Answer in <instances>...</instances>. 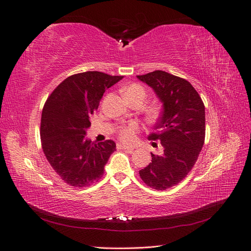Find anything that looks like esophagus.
I'll use <instances>...</instances> for the list:
<instances>
[{
    "mask_svg": "<svg viewBox=\"0 0 251 251\" xmlns=\"http://www.w3.org/2000/svg\"><path fill=\"white\" fill-rule=\"evenodd\" d=\"M117 149H118V150H126V151H128V153H132L133 150H134V148L125 146V144H121V143H118V144H117Z\"/></svg>",
    "mask_w": 251,
    "mask_h": 251,
    "instance_id": "1",
    "label": "esophagus"
}]
</instances>
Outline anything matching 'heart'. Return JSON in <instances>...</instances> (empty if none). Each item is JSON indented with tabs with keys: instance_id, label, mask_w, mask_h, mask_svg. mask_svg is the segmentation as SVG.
I'll return each instance as SVG.
<instances>
[{
	"instance_id": "1",
	"label": "heart",
	"mask_w": 251,
	"mask_h": 251,
	"mask_svg": "<svg viewBox=\"0 0 251 251\" xmlns=\"http://www.w3.org/2000/svg\"><path fill=\"white\" fill-rule=\"evenodd\" d=\"M125 95L127 100H135V98H141L144 100L146 98V91L137 83H133V85L128 86L125 90ZM139 131V126L136 123H130L126 126L119 127L118 130V137L126 143H132L136 140V134Z\"/></svg>"
}]
</instances>
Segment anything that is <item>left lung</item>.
Returning <instances> with one entry per match:
<instances>
[{
  "label": "left lung",
  "instance_id": "left-lung-1",
  "mask_svg": "<svg viewBox=\"0 0 251 251\" xmlns=\"http://www.w3.org/2000/svg\"><path fill=\"white\" fill-rule=\"evenodd\" d=\"M137 78L153 88L163 104L155 133L163 154H151V162L139 171L148 186L164 191L183 180L199 157L205 139V107L199 93L186 79L161 70Z\"/></svg>",
  "mask_w": 251,
  "mask_h": 251
}]
</instances>
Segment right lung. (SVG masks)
Wrapping results in <instances>:
<instances>
[{
    "instance_id": "1",
    "label": "right lung",
    "mask_w": 251,
    "mask_h": 251,
    "mask_svg": "<svg viewBox=\"0 0 251 251\" xmlns=\"http://www.w3.org/2000/svg\"><path fill=\"white\" fill-rule=\"evenodd\" d=\"M124 76L98 71L71 75L53 90L44 104L41 140L52 169L67 184L86 187L100 180L111 154L113 140L95 143L85 138L90 116L108 88Z\"/></svg>"
}]
</instances>
